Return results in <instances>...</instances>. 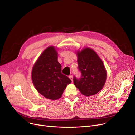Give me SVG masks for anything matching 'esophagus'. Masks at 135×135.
I'll use <instances>...</instances> for the list:
<instances>
[{"instance_id":"esophagus-1","label":"esophagus","mask_w":135,"mask_h":135,"mask_svg":"<svg viewBox=\"0 0 135 135\" xmlns=\"http://www.w3.org/2000/svg\"><path fill=\"white\" fill-rule=\"evenodd\" d=\"M69 78H70V79H71V80L73 81V75H70L69 76Z\"/></svg>"}]
</instances>
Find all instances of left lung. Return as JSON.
Segmentation results:
<instances>
[{
    "label": "left lung",
    "mask_w": 135,
    "mask_h": 135,
    "mask_svg": "<svg viewBox=\"0 0 135 135\" xmlns=\"http://www.w3.org/2000/svg\"><path fill=\"white\" fill-rule=\"evenodd\" d=\"M80 78L74 76V84L81 94L95 95L103 88L107 79V71L103 61L91 48H85L77 52Z\"/></svg>",
    "instance_id": "left-lung-1"
}]
</instances>
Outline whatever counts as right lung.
Wrapping results in <instances>:
<instances>
[{
	"mask_svg": "<svg viewBox=\"0 0 135 135\" xmlns=\"http://www.w3.org/2000/svg\"><path fill=\"white\" fill-rule=\"evenodd\" d=\"M54 47H49L40 55L32 70V81L37 91L47 99L55 100L62 96L71 81L61 73Z\"/></svg>",
	"mask_w": 135,
	"mask_h": 135,
	"instance_id": "1",
	"label": "right lung"
}]
</instances>
